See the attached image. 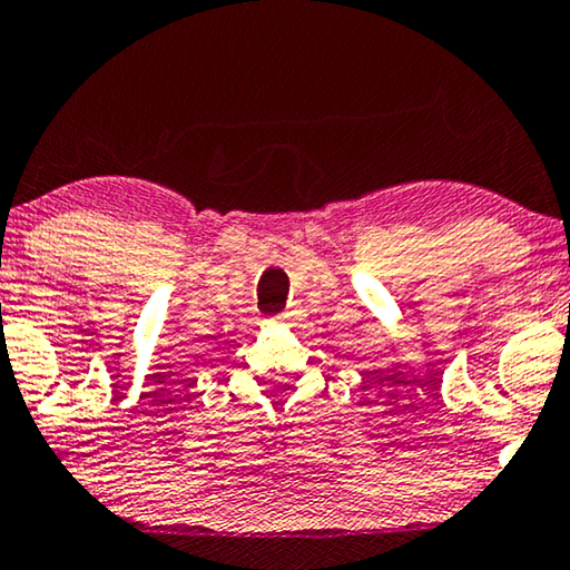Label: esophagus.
Segmentation results:
<instances>
[{
    "instance_id": "obj_1",
    "label": "esophagus",
    "mask_w": 570,
    "mask_h": 570,
    "mask_svg": "<svg viewBox=\"0 0 570 570\" xmlns=\"http://www.w3.org/2000/svg\"><path fill=\"white\" fill-rule=\"evenodd\" d=\"M292 315H294V312H284V315H282L284 323H288V320H292Z\"/></svg>"
}]
</instances>
